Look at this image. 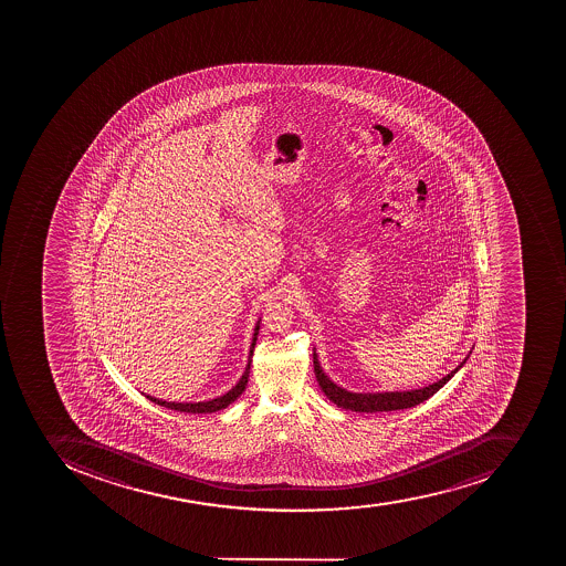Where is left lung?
<instances>
[{
    "instance_id": "8db88e82",
    "label": "left lung",
    "mask_w": 566,
    "mask_h": 566,
    "mask_svg": "<svg viewBox=\"0 0 566 566\" xmlns=\"http://www.w3.org/2000/svg\"><path fill=\"white\" fill-rule=\"evenodd\" d=\"M468 359L469 356L451 374L446 375V377L437 380V382L430 384L427 388L410 389V391L350 392L336 386L324 374V369H322L321 363H318V357H316V352H313L316 380H318V386H321L325 397L329 398L336 406L342 407V409L354 410V412H391V410L410 409V407L419 406L421 401L433 397L465 365Z\"/></svg>"
}]
</instances>
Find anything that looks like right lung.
<instances>
[{"label": "right lung", "instance_id": "1", "mask_svg": "<svg viewBox=\"0 0 566 566\" xmlns=\"http://www.w3.org/2000/svg\"><path fill=\"white\" fill-rule=\"evenodd\" d=\"M260 329V321L256 322V327H254L253 342H251L250 348V359H248V366H245L244 374H242L241 380L233 386L227 395L223 397L214 398V400L209 401H198V403H177V401H165L159 400V398L145 397L148 400L154 401L157 406L166 407V409L178 410V412H189V415H207V412H218V410L227 409L230 403L237 400V398L241 397L242 392H244L245 386H248V379H250V368H251V357H253L254 345H256V336H259Z\"/></svg>", "mask_w": 566, "mask_h": 566}]
</instances>
